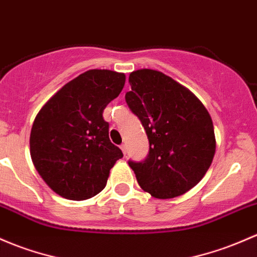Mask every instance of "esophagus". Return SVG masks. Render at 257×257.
Wrapping results in <instances>:
<instances>
[{
	"mask_svg": "<svg viewBox=\"0 0 257 257\" xmlns=\"http://www.w3.org/2000/svg\"><path fill=\"white\" fill-rule=\"evenodd\" d=\"M120 149H121V151H123L124 155H125V154H126V147H125V144H121V145H120Z\"/></svg>",
	"mask_w": 257,
	"mask_h": 257,
	"instance_id": "1",
	"label": "esophagus"
}]
</instances>
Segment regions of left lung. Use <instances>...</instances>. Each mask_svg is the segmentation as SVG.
Segmentation results:
<instances>
[{"label":"left lung","mask_w":257,"mask_h":257,"mask_svg":"<svg viewBox=\"0 0 257 257\" xmlns=\"http://www.w3.org/2000/svg\"><path fill=\"white\" fill-rule=\"evenodd\" d=\"M125 102L149 139L145 160H129L138 183L155 198L181 196L203 178L215 153L213 121L201 101L160 71L129 75Z\"/></svg>","instance_id":"left-lung-1"}]
</instances>
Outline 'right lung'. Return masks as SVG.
Segmentation results:
<instances>
[{"mask_svg": "<svg viewBox=\"0 0 257 257\" xmlns=\"http://www.w3.org/2000/svg\"><path fill=\"white\" fill-rule=\"evenodd\" d=\"M124 83L120 72L88 70L63 86L37 114L29 139L32 161L59 196L83 201L106 187L123 153L110 143L103 110Z\"/></svg>", "mask_w": 257, "mask_h": 257, "instance_id": "add662e5", "label": "right lung"}]
</instances>
